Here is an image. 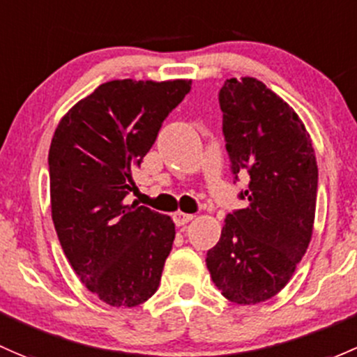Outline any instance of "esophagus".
Wrapping results in <instances>:
<instances>
[{
    "label": "esophagus",
    "mask_w": 357,
    "mask_h": 357,
    "mask_svg": "<svg viewBox=\"0 0 357 357\" xmlns=\"http://www.w3.org/2000/svg\"><path fill=\"white\" fill-rule=\"evenodd\" d=\"M191 219H193V215H191V213H185V212L172 213V220H174L176 226H185V224H188Z\"/></svg>",
    "instance_id": "1"
}]
</instances>
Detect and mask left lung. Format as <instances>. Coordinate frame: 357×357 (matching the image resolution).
I'll return each mask as SVG.
<instances>
[{
    "instance_id": "1",
    "label": "left lung",
    "mask_w": 357,
    "mask_h": 357,
    "mask_svg": "<svg viewBox=\"0 0 357 357\" xmlns=\"http://www.w3.org/2000/svg\"><path fill=\"white\" fill-rule=\"evenodd\" d=\"M231 171L248 172L246 208L227 213L207 268L224 298L257 305L286 287L311 241L318 167L310 135L267 85L229 78L219 92Z\"/></svg>"
}]
</instances>
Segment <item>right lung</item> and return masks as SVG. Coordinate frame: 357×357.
I'll use <instances>...</instances> for the list:
<instances>
[{
    "instance_id": "right-lung-1",
    "label": "right lung",
    "mask_w": 357,
    "mask_h": 357,
    "mask_svg": "<svg viewBox=\"0 0 357 357\" xmlns=\"http://www.w3.org/2000/svg\"><path fill=\"white\" fill-rule=\"evenodd\" d=\"M190 89L191 80L106 82L63 116L51 140L56 234L75 273L109 306H138L159 287L174 222L125 198L131 174Z\"/></svg>"
}]
</instances>
